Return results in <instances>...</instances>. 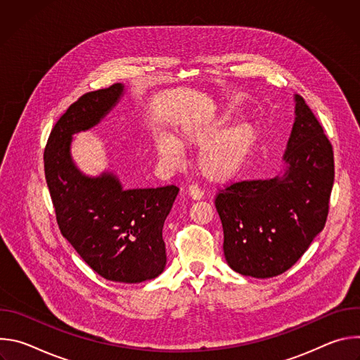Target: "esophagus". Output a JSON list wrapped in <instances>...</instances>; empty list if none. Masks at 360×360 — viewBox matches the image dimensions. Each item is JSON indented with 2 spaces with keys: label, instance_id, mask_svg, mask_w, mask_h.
<instances>
[{
  "label": "esophagus",
  "instance_id": "obj_1",
  "mask_svg": "<svg viewBox=\"0 0 360 360\" xmlns=\"http://www.w3.org/2000/svg\"><path fill=\"white\" fill-rule=\"evenodd\" d=\"M186 193H188V196H189V198H192L193 200H199V199L202 198V195H203V192H202L196 185H191V186H188Z\"/></svg>",
  "mask_w": 360,
  "mask_h": 360
}]
</instances>
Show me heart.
I'll return each instance as SVG.
<instances>
[{"label": "heart", "instance_id": "obj_1", "mask_svg": "<svg viewBox=\"0 0 360 360\" xmlns=\"http://www.w3.org/2000/svg\"><path fill=\"white\" fill-rule=\"evenodd\" d=\"M231 121L232 115L225 112L208 122L184 128L176 139L160 136L153 143L157 157L167 165H175L182 155L181 145L200 146L196 157L199 172L211 182H229L243 171L258 141L253 124L240 121L229 126Z\"/></svg>", "mask_w": 360, "mask_h": 360}]
</instances>
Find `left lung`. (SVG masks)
I'll return each mask as SVG.
<instances>
[{
    "instance_id": "1",
    "label": "left lung",
    "mask_w": 360,
    "mask_h": 360,
    "mask_svg": "<svg viewBox=\"0 0 360 360\" xmlns=\"http://www.w3.org/2000/svg\"><path fill=\"white\" fill-rule=\"evenodd\" d=\"M283 155L272 179L242 181L221 189L215 207L224 253L238 274L272 278L293 266L323 229L335 179L333 149L300 95Z\"/></svg>"
}]
</instances>
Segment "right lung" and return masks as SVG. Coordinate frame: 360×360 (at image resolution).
I'll return each mask as SVG.
<instances>
[{
  "label": "right lung",
  "mask_w": 360,
  "mask_h": 360,
  "mask_svg": "<svg viewBox=\"0 0 360 360\" xmlns=\"http://www.w3.org/2000/svg\"><path fill=\"white\" fill-rule=\"evenodd\" d=\"M124 95V85L84 94L49 134L45 179L63 236L99 276L139 283L167 265L164 222L179 192L175 185L124 189L118 176L82 174L72 157V135L101 122Z\"/></svg>",
  "instance_id": "1"
}]
</instances>
